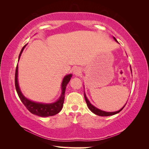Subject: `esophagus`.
Wrapping results in <instances>:
<instances>
[{
  "mask_svg": "<svg viewBox=\"0 0 149 149\" xmlns=\"http://www.w3.org/2000/svg\"><path fill=\"white\" fill-rule=\"evenodd\" d=\"M73 73L75 76H79L81 73V70L79 67H76L73 70Z\"/></svg>",
  "mask_w": 149,
  "mask_h": 149,
  "instance_id": "esophagus-1",
  "label": "esophagus"
}]
</instances>
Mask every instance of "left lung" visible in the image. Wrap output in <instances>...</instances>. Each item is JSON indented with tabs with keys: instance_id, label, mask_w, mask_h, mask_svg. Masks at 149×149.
I'll return each instance as SVG.
<instances>
[{
	"instance_id": "8db88e82",
	"label": "left lung",
	"mask_w": 149,
	"mask_h": 149,
	"mask_svg": "<svg viewBox=\"0 0 149 149\" xmlns=\"http://www.w3.org/2000/svg\"><path fill=\"white\" fill-rule=\"evenodd\" d=\"M113 38L115 40V41L118 43V42L117 41V40L116 39V38L115 37H113ZM84 94L85 101H86V102L87 106H88L89 109H90V111H91V112H93L94 114H96L97 116H112V115H114V114H118V113H119V112H120L123 109V108L126 105V104H125L124 105V106L123 107H122L120 110H119L118 111H116V112H106V111H103L102 110H100V109H97V107H94L93 105H92L90 103V102L89 101V100H88L86 96V94L84 93Z\"/></svg>"
}]
</instances>
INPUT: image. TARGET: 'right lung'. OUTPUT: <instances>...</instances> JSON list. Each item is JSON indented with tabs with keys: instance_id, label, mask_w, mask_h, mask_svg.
I'll use <instances>...</instances> for the list:
<instances>
[{
	"instance_id": "right-lung-1",
	"label": "right lung",
	"mask_w": 149,
	"mask_h": 149,
	"mask_svg": "<svg viewBox=\"0 0 149 149\" xmlns=\"http://www.w3.org/2000/svg\"><path fill=\"white\" fill-rule=\"evenodd\" d=\"M26 45H25L22 48V50L20 53L19 60L21 56L22 52H23L24 49ZM71 76H72L71 74H68L65 76L63 79V81L61 83V89H62L61 94L60 98L58 99V100L56 101L55 102L50 103V104L36 102L34 101H31L28 100L27 98H26L20 91L19 86V83H18V65H17L16 70H15V85L16 91L22 103L24 104V106L26 107V109H27L31 114L37 115L40 117L53 116L54 115H56L58 113H59L60 111L62 109L63 106L64 100H65L66 87L68 83L70 81Z\"/></svg>"
}]
</instances>
